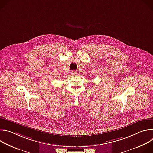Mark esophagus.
<instances>
[{
    "label": "esophagus",
    "mask_w": 153,
    "mask_h": 153,
    "mask_svg": "<svg viewBox=\"0 0 153 153\" xmlns=\"http://www.w3.org/2000/svg\"><path fill=\"white\" fill-rule=\"evenodd\" d=\"M76 74H77V72L76 71H71V75L72 76H76Z\"/></svg>",
    "instance_id": "1"
}]
</instances>
